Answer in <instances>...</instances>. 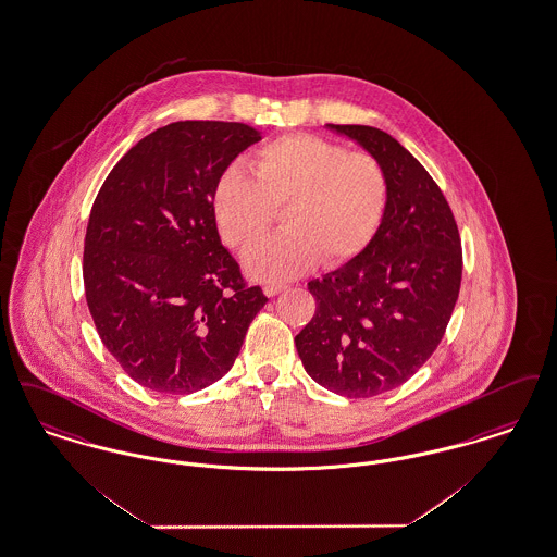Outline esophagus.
I'll return each instance as SVG.
<instances>
[{"label": "esophagus", "mask_w": 557, "mask_h": 557, "mask_svg": "<svg viewBox=\"0 0 557 557\" xmlns=\"http://www.w3.org/2000/svg\"><path fill=\"white\" fill-rule=\"evenodd\" d=\"M284 290H286V286H284V284H267L265 288H263V292H265L269 298H271V296H277L280 292Z\"/></svg>", "instance_id": "obj_1"}]
</instances>
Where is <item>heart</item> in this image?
Instances as JSON below:
<instances>
[{
  "mask_svg": "<svg viewBox=\"0 0 557 557\" xmlns=\"http://www.w3.org/2000/svg\"><path fill=\"white\" fill-rule=\"evenodd\" d=\"M386 205L388 180L377 160L309 133L269 141L248 171L227 169L211 198L216 232L238 252L265 234L273 208L285 207L287 232L244 257L246 273L263 282L298 277L321 257L327 265L355 259L380 230Z\"/></svg>",
  "mask_w": 557,
  "mask_h": 557,
  "instance_id": "1",
  "label": "heart"
}]
</instances>
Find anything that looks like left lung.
Returning a JSON list of instances; mask_svg holds the SVG:
<instances>
[{"label":"left lung","instance_id":"8db88e82","mask_svg":"<svg viewBox=\"0 0 557 557\" xmlns=\"http://www.w3.org/2000/svg\"><path fill=\"white\" fill-rule=\"evenodd\" d=\"M357 141L388 180V205L363 252L309 282L315 315L294 338L307 373L348 398L393 391L445 336L461 286L449 202L420 160L368 125H327Z\"/></svg>","mask_w":557,"mask_h":557}]
</instances>
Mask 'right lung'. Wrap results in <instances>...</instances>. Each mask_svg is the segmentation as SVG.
I'll list each match as a JSON object with an SVG mask.
<instances>
[{
	"instance_id": "1",
	"label": "right lung",
	"mask_w": 557,
	"mask_h": 557,
	"mask_svg": "<svg viewBox=\"0 0 557 557\" xmlns=\"http://www.w3.org/2000/svg\"><path fill=\"white\" fill-rule=\"evenodd\" d=\"M244 123L180 121L137 141L91 207L83 284L108 352L144 388L191 395L232 370L265 307L221 244L211 198L239 152Z\"/></svg>"
}]
</instances>
